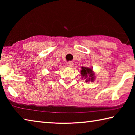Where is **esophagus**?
Wrapping results in <instances>:
<instances>
[{"mask_svg": "<svg viewBox=\"0 0 135 135\" xmlns=\"http://www.w3.org/2000/svg\"><path fill=\"white\" fill-rule=\"evenodd\" d=\"M67 65L68 67H72L73 65H74V63H73V62H72V61H69V62H68Z\"/></svg>", "mask_w": 135, "mask_h": 135, "instance_id": "obj_1", "label": "esophagus"}]
</instances>
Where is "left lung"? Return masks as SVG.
Listing matches in <instances>:
<instances>
[{
	"label": "left lung",
	"instance_id": "left-lung-1",
	"mask_svg": "<svg viewBox=\"0 0 135 135\" xmlns=\"http://www.w3.org/2000/svg\"><path fill=\"white\" fill-rule=\"evenodd\" d=\"M81 76L86 79V81H93L95 79V75L92 70L88 67H81Z\"/></svg>",
	"mask_w": 135,
	"mask_h": 135
}]
</instances>
